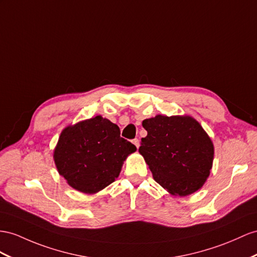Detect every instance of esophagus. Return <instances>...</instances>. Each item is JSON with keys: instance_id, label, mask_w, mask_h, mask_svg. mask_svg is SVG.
Instances as JSON below:
<instances>
[{"instance_id": "esophagus-1", "label": "esophagus", "mask_w": 257, "mask_h": 257, "mask_svg": "<svg viewBox=\"0 0 257 257\" xmlns=\"http://www.w3.org/2000/svg\"><path fill=\"white\" fill-rule=\"evenodd\" d=\"M133 143H134L135 146L137 147V149L139 148V146H140V141H139V139H134V140H133Z\"/></svg>"}]
</instances>
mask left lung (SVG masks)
<instances>
[{
  "label": "left lung",
  "instance_id": "1",
  "mask_svg": "<svg viewBox=\"0 0 257 257\" xmlns=\"http://www.w3.org/2000/svg\"><path fill=\"white\" fill-rule=\"evenodd\" d=\"M142 126L148 136L141 139L139 152L154 180L173 195L201 189L214 159L213 142L201 124L190 116L157 115Z\"/></svg>",
  "mask_w": 257,
  "mask_h": 257
}]
</instances>
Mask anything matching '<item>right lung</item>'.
<instances>
[{"label":"right lung","mask_w":257,"mask_h":257,"mask_svg":"<svg viewBox=\"0 0 257 257\" xmlns=\"http://www.w3.org/2000/svg\"><path fill=\"white\" fill-rule=\"evenodd\" d=\"M137 151L120 138L117 124L102 116L66 127L54 150V162L68 185L93 194L114 182L127 156Z\"/></svg>","instance_id":"add662e5"}]
</instances>
